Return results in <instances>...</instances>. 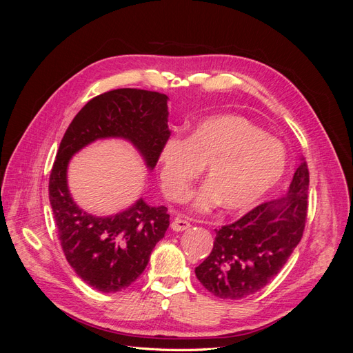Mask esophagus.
I'll list each match as a JSON object with an SVG mask.
<instances>
[{"label": "esophagus", "mask_w": 353, "mask_h": 353, "mask_svg": "<svg viewBox=\"0 0 353 353\" xmlns=\"http://www.w3.org/2000/svg\"><path fill=\"white\" fill-rule=\"evenodd\" d=\"M170 228H172V230L176 231V232L184 231V230L190 228V222L185 221V219H183V218H175V219L172 221V223H170Z\"/></svg>", "instance_id": "obj_1"}]
</instances>
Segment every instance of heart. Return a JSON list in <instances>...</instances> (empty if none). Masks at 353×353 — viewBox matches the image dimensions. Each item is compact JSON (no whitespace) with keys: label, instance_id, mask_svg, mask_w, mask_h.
Segmentation results:
<instances>
[{"label":"heart","instance_id":"obj_1","mask_svg":"<svg viewBox=\"0 0 353 353\" xmlns=\"http://www.w3.org/2000/svg\"><path fill=\"white\" fill-rule=\"evenodd\" d=\"M160 163L169 200L184 201L206 166L209 183L196 194L194 208L205 212L221 203L227 210H248L283 178L287 150L245 117L218 114L200 122L190 138L170 137Z\"/></svg>","mask_w":353,"mask_h":353}]
</instances>
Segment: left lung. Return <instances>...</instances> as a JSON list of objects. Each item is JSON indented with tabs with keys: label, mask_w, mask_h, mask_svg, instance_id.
I'll list each match as a JSON object with an SVG mask.
<instances>
[{
	"label": "left lung",
	"mask_w": 353,
	"mask_h": 353,
	"mask_svg": "<svg viewBox=\"0 0 353 353\" xmlns=\"http://www.w3.org/2000/svg\"><path fill=\"white\" fill-rule=\"evenodd\" d=\"M307 193L309 169L302 157L285 197L261 203L215 230L213 249L196 268L206 290L239 301L271 283L303 236Z\"/></svg>",
	"instance_id": "1"
}]
</instances>
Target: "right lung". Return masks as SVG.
Instances as JSON below:
<instances>
[{
  "label": "right lung",
  "mask_w": 353,
  "mask_h": 353,
  "mask_svg": "<svg viewBox=\"0 0 353 353\" xmlns=\"http://www.w3.org/2000/svg\"><path fill=\"white\" fill-rule=\"evenodd\" d=\"M166 101L162 92L137 88L100 94L73 117L60 143L48 183L57 236L73 271L99 292H121L143 274L156 243L165 237L169 213L140 199L109 218L90 215L69 194V159L97 138L122 137L153 169L170 137Z\"/></svg>",
  "instance_id": "right-lung-1"
}]
</instances>
